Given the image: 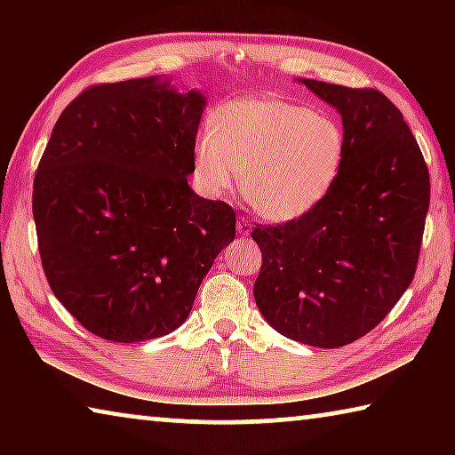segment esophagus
<instances>
[{"mask_svg":"<svg viewBox=\"0 0 455 455\" xmlns=\"http://www.w3.org/2000/svg\"><path fill=\"white\" fill-rule=\"evenodd\" d=\"M236 230H238V235L249 236V235H251V222L246 220L244 217H238V220H236Z\"/></svg>","mask_w":455,"mask_h":455,"instance_id":"obj_1","label":"esophagus"}]
</instances>
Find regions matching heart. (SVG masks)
Returning a JSON list of instances; mask_svg holds the SVG:
<instances>
[{"label": "heart", "mask_w": 455, "mask_h": 455, "mask_svg": "<svg viewBox=\"0 0 455 455\" xmlns=\"http://www.w3.org/2000/svg\"><path fill=\"white\" fill-rule=\"evenodd\" d=\"M198 136L195 168L211 195L238 174L257 214L284 222L313 211L333 188L345 158L339 122L281 98H243L219 108Z\"/></svg>", "instance_id": "1"}]
</instances>
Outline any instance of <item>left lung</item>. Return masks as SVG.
<instances>
[{
    "instance_id": "8db88e82",
    "label": "left lung",
    "mask_w": 455,
    "mask_h": 455,
    "mask_svg": "<svg viewBox=\"0 0 455 455\" xmlns=\"http://www.w3.org/2000/svg\"><path fill=\"white\" fill-rule=\"evenodd\" d=\"M301 82L341 114L345 158L313 211L252 230L263 252L255 301L281 335L335 349L379 325L411 284L429 172L402 112L379 90Z\"/></svg>"
}]
</instances>
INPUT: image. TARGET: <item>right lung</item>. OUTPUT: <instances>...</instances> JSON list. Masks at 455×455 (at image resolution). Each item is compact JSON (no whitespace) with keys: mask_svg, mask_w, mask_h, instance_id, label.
<instances>
[{"mask_svg":"<svg viewBox=\"0 0 455 455\" xmlns=\"http://www.w3.org/2000/svg\"><path fill=\"white\" fill-rule=\"evenodd\" d=\"M203 108L150 76L90 86L60 114L32 211L45 279L90 333L138 343L180 327L235 238L233 206L187 180Z\"/></svg>","mask_w":455,"mask_h":455,"instance_id":"add662e5","label":"right lung"}]
</instances>
